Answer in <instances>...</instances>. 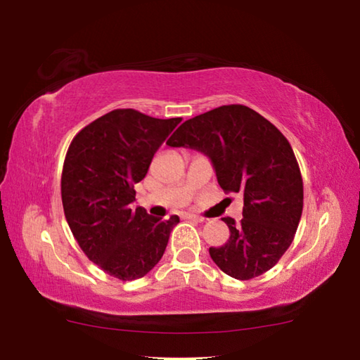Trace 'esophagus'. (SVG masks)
I'll list each match as a JSON object with an SVG mask.
<instances>
[{
  "instance_id": "esophagus-1",
  "label": "esophagus",
  "mask_w": 360,
  "mask_h": 360,
  "mask_svg": "<svg viewBox=\"0 0 360 360\" xmlns=\"http://www.w3.org/2000/svg\"><path fill=\"white\" fill-rule=\"evenodd\" d=\"M186 219H191V221H197V222H203L205 217L202 216H197V214H192V212H187V214H184Z\"/></svg>"
}]
</instances>
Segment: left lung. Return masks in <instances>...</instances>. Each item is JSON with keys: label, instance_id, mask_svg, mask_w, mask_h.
I'll return each mask as SVG.
<instances>
[{"label": "left lung", "instance_id": "left-lung-1", "mask_svg": "<svg viewBox=\"0 0 360 360\" xmlns=\"http://www.w3.org/2000/svg\"><path fill=\"white\" fill-rule=\"evenodd\" d=\"M210 158L225 192L243 195V219L231 217L230 238L210 255L235 279L260 276L288 251L303 210V182L294 150L271 122L243 105L188 119L167 141Z\"/></svg>", "mask_w": 360, "mask_h": 360}]
</instances>
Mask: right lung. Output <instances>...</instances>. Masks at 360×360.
Here are the masks:
<instances>
[{
  "label": "right lung",
  "mask_w": 360,
  "mask_h": 360,
  "mask_svg": "<svg viewBox=\"0 0 360 360\" xmlns=\"http://www.w3.org/2000/svg\"><path fill=\"white\" fill-rule=\"evenodd\" d=\"M181 122L114 109L77 133L62 173L65 217L85 255L122 281L143 278L162 259L178 216L131 210L135 184Z\"/></svg>",
  "instance_id": "1"
}]
</instances>
